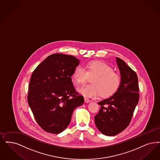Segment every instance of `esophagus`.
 Returning a JSON list of instances; mask_svg holds the SVG:
<instances>
[{
    "label": "esophagus",
    "mask_w": 160,
    "mask_h": 160,
    "mask_svg": "<svg viewBox=\"0 0 160 160\" xmlns=\"http://www.w3.org/2000/svg\"><path fill=\"white\" fill-rule=\"evenodd\" d=\"M84 102L86 103L90 102V100L89 98H84Z\"/></svg>",
    "instance_id": "1"
}]
</instances>
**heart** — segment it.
I'll return each instance as SVG.
<instances>
[{
    "instance_id": "b5f03b06",
    "label": "heart",
    "mask_w": 160,
    "mask_h": 160,
    "mask_svg": "<svg viewBox=\"0 0 160 160\" xmlns=\"http://www.w3.org/2000/svg\"><path fill=\"white\" fill-rule=\"evenodd\" d=\"M72 78L77 84H83L92 78V84L79 88L78 91L84 96L95 98L98 95L106 98L113 95L119 89L122 77L114 71L113 68L107 63L93 61L87 64L84 68L77 66L72 72Z\"/></svg>"
}]
</instances>
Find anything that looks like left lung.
Instances as JSON below:
<instances>
[{"label": "left lung", "mask_w": 160, "mask_h": 160, "mask_svg": "<svg viewBox=\"0 0 160 160\" xmlns=\"http://www.w3.org/2000/svg\"><path fill=\"white\" fill-rule=\"evenodd\" d=\"M116 61L122 77L121 86L114 95L98 102L101 107L95 116L98 130L109 136L127 128L139 99L136 73L122 59L117 57Z\"/></svg>", "instance_id": "left-lung-1"}]
</instances>
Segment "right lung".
<instances>
[{
	"label": "right lung",
	"instance_id": "right-lung-1",
	"mask_svg": "<svg viewBox=\"0 0 160 160\" xmlns=\"http://www.w3.org/2000/svg\"><path fill=\"white\" fill-rule=\"evenodd\" d=\"M76 58L54 53L46 58L32 73L27 101L35 120L43 130L61 133L70 122L74 109L84 103L71 81Z\"/></svg>",
	"mask_w": 160,
	"mask_h": 160
}]
</instances>
